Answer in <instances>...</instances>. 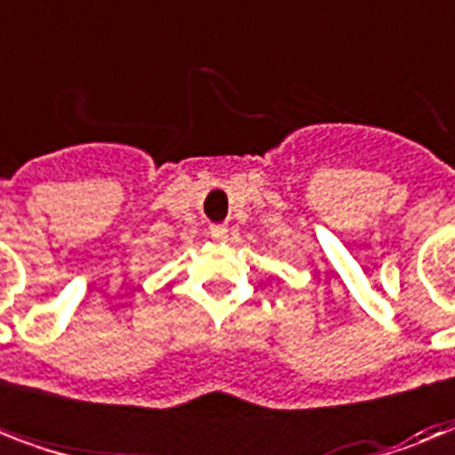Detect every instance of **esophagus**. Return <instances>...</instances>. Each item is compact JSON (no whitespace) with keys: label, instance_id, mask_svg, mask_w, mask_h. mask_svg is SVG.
I'll list each match as a JSON object with an SVG mask.
<instances>
[{"label":"esophagus","instance_id":"34e87169","mask_svg":"<svg viewBox=\"0 0 455 455\" xmlns=\"http://www.w3.org/2000/svg\"><path fill=\"white\" fill-rule=\"evenodd\" d=\"M210 234H212L214 241L224 243V241H227V238H228L227 224H212V227H210Z\"/></svg>","mask_w":455,"mask_h":455}]
</instances>
